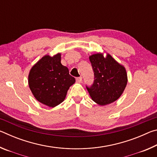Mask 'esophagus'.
<instances>
[{"label":"esophagus","instance_id":"esophagus-1","mask_svg":"<svg viewBox=\"0 0 157 157\" xmlns=\"http://www.w3.org/2000/svg\"><path fill=\"white\" fill-rule=\"evenodd\" d=\"M82 81V78H81V77H79V78H76V82H78V83H81Z\"/></svg>","mask_w":157,"mask_h":157}]
</instances>
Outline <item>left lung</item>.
<instances>
[{"label": "left lung", "mask_w": 157, "mask_h": 157, "mask_svg": "<svg viewBox=\"0 0 157 157\" xmlns=\"http://www.w3.org/2000/svg\"><path fill=\"white\" fill-rule=\"evenodd\" d=\"M95 80L89 94L95 103L101 106L111 104L118 99L127 84V74L123 65L109 53L106 56L98 52L89 56Z\"/></svg>", "instance_id": "1"}]
</instances>
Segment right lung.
Wrapping results in <instances>:
<instances>
[{
  "label": "right lung",
  "mask_w": 157,
  "mask_h": 157,
  "mask_svg": "<svg viewBox=\"0 0 157 157\" xmlns=\"http://www.w3.org/2000/svg\"><path fill=\"white\" fill-rule=\"evenodd\" d=\"M75 82L68 68L61 63L60 52L52 57L44 55L31 68L28 75V85L34 97L50 107L61 104Z\"/></svg>",
  "instance_id": "add662e5"
}]
</instances>
